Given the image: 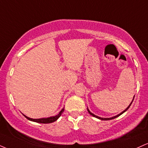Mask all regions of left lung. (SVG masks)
Wrapping results in <instances>:
<instances>
[{
  "label": "left lung",
  "mask_w": 148,
  "mask_h": 148,
  "mask_svg": "<svg viewBox=\"0 0 148 148\" xmlns=\"http://www.w3.org/2000/svg\"><path fill=\"white\" fill-rule=\"evenodd\" d=\"M134 98H133V100H134ZM133 100H132V101L131 102V103L130 104V106L127 107V108H126V109L124 110V111H123L121 113H120L119 114H118V115H116V116H113V117H111V118H101V117H99V116H96L95 114H92L91 112L90 111V110H89V109L88 108V112L90 113V114H91L92 116H93L94 117H96V118H97V119H101V120H103V121H108V120H112V119H115V118H116V117H118V116H119L120 115H121L122 114H123L124 112H125V111H127V110H128V108H130V106H131V104L132 103V102H133Z\"/></svg>",
  "instance_id": "obj_1"
}]
</instances>
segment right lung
Segmentation results:
<instances>
[{"mask_svg":"<svg viewBox=\"0 0 148 148\" xmlns=\"http://www.w3.org/2000/svg\"><path fill=\"white\" fill-rule=\"evenodd\" d=\"M63 112H64V108H63V109L61 110V111H60V112L58 114L54 116H50V117H48V118H42V119H31V118H29V117L27 116L24 115V114H23V116H24L26 119H27L28 120L32 121H34V122L40 123H51L56 121L57 119H58L60 116H61V114H63Z\"/></svg>","mask_w":148,"mask_h":148,"instance_id":"1","label":"right lung"}]
</instances>
